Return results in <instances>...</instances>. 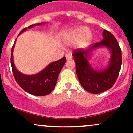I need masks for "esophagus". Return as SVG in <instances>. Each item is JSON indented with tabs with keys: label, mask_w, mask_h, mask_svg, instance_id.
Returning a JSON list of instances; mask_svg holds the SVG:
<instances>
[{
	"label": "esophagus",
	"mask_w": 133,
	"mask_h": 133,
	"mask_svg": "<svg viewBox=\"0 0 133 133\" xmlns=\"http://www.w3.org/2000/svg\"><path fill=\"white\" fill-rule=\"evenodd\" d=\"M66 60H67V61H70V60L72 59V56L70 55L67 54V55H66Z\"/></svg>",
	"instance_id": "obj_1"
}]
</instances>
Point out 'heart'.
Masks as SVG:
<instances>
[{
    "instance_id": "b5f03b06",
    "label": "heart",
    "mask_w": 133,
    "mask_h": 133,
    "mask_svg": "<svg viewBox=\"0 0 133 133\" xmlns=\"http://www.w3.org/2000/svg\"><path fill=\"white\" fill-rule=\"evenodd\" d=\"M64 38L69 44H78L81 47H85L92 41V34L86 27H77L66 32L64 35Z\"/></svg>"
}]
</instances>
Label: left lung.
Instances as JSON below:
<instances>
[{"mask_svg":"<svg viewBox=\"0 0 133 133\" xmlns=\"http://www.w3.org/2000/svg\"><path fill=\"white\" fill-rule=\"evenodd\" d=\"M103 36V41L92 44V46L87 50L84 51L82 49H77L72 53L78 81L87 91L92 94L101 93L112 87L118 78L121 67V49L117 39L111 32L105 29ZM101 45L109 48L112 56L109 67L101 71H97L91 67L85 56L90 50Z\"/></svg>","mask_w":133,"mask_h":133,"instance_id":"obj_1","label":"left lung"}]
</instances>
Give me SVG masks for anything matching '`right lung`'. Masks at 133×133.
Masks as SVG:
<instances>
[{
  "label": "right lung",
  "mask_w": 133,
  "mask_h": 133,
  "mask_svg": "<svg viewBox=\"0 0 133 133\" xmlns=\"http://www.w3.org/2000/svg\"><path fill=\"white\" fill-rule=\"evenodd\" d=\"M38 24H42V23ZM35 25L36 24H32L28 27V29L35 26ZM26 30V28L23 29L20 34ZM15 43L12 47L10 63L12 73L16 83L23 90L31 95L36 96H45L49 95L55 89L60 71L66 61V57L64 56L58 61L52 62L39 73L34 75H23L18 72L14 65L12 50Z\"/></svg>",
  "instance_id": "right-lung-1"
}]
</instances>
